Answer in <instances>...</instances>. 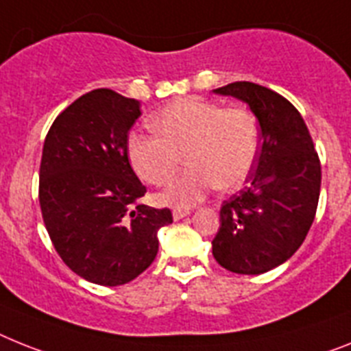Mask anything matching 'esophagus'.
<instances>
[{"mask_svg":"<svg viewBox=\"0 0 351 351\" xmlns=\"http://www.w3.org/2000/svg\"><path fill=\"white\" fill-rule=\"evenodd\" d=\"M185 216H189V210H187V208H175V210H173V219L175 221L182 219V217Z\"/></svg>","mask_w":351,"mask_h":351,"instance_id":"esophagus-1","label":"esophagus"}]
</instances>
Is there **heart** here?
Segmentation results:
<instances>
[{
    "mask_svg": "<svg viewBox=\"0 0 351 351\" xmlns=\"http://www.w3.org/2000/svg\"><path fill=\"white\" fill-rule=\"evenodd\" d=\"M157 135L132 134L126 143L128 162L141 180L164 185L175 176L182 155L189 167L158 202L189 207L212 189L234 191L248 180L261 148V130L246 108H223L202 98L167 103L149 119Z\"/></svg>",
    "mask_w": 351,
    "mask_h": 351,
    "instance_id": "b5f03b06",
    "label": "heart"
}]
</instances>
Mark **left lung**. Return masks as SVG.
Wrapping results in <instances>:
<instances>
[{
	"instance_id": "8db88e82",
	"label": "left lung",
	"mask_w": 351,
	"mask_h": 351,
	"mask_svg": "<svg viewBox=\"0 0 351 351\" xmlns=\"http://www.w3.org/2000/svg\"><path fill=\"white\" fill-rule=\"evenodd\" d=\"M248 103L261 125V152L248 185L223 202L212 255L239 275H261L296 253L311 230L321 164L308 128L291 101L252 82L214 89Z\"/></svg>"
}]
</instances>
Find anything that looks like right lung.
Instances as JSON below:
<instances>
[{
    "mask_svg": "<svg viewBox=\"0 0 351 351\" xmlns=\"http://www.w3.org/2000/svg\"><path fill=\"white\" fill-rule=\"evenodd\" d=\"M141 103L94 89L53 121L39 173V203L53 246L76 275L123 285L148 269L157 232L173 223L169 208L139 203L146 193L126 143Z\"/></svg>",
    "mask_w": 351,
    "mask_h": 351,
    "instance_id": "1",
    "label": "right lung"
}]
</instances>
